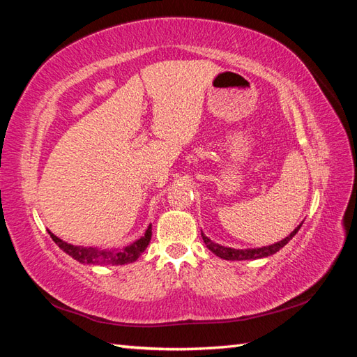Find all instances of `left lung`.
<instances>
[{"label": "left lung", "instance_id": "1", "mask_svg": "<svg viewBox=\"0 0 357 357\" xmlns=\"http://www.w3.org/2000/svg\"><path fill=\"white\" fill-rule=\"evenodd\" d=\"M302 222L296 227V229L288 234L287 238H284L282 241L279 242H275V244L271 245H267V247H257V248H231V247H224L221 244H216V242H213L211 239H208L206 234H202V239L204 242H206L207 248L210 250V252H213L216 256L221 257V259H225V261H252V259H261V257H267V256H271L278 253L280 248H282L284 245H287L288 242H290L293 239V236L296 233L299 231Z\"/></svg>", "mask_w": 357, "mask_h": 357}]
</instances>
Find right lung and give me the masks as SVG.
I'll return each instance as SVG.
<instances>
[{"mask_svg": "<svg viewBox=\"0 0 357 357\" xmlns=\"http://www.w3.org/2000/svg\"><path fill=\"white\" fill-rule=\"evenodd\" d=\"M50 238L55 241V244L63 250L64 253L72 256L75 261L81 264H89V265H123V264H130L135 262L144 250L147 248L149 242L151 239V225L147 227L144 236L136 239L132 244L121 248H98V247H82V245H73L59 239L49 230Z\"/></svg>", "mask_w": 357, "mask_h": 357, "instance_id": "right-lung-1", "label": "right lung"}]
</instances>
